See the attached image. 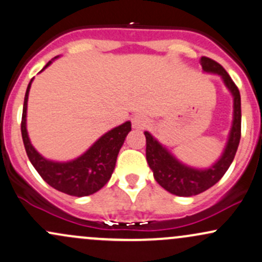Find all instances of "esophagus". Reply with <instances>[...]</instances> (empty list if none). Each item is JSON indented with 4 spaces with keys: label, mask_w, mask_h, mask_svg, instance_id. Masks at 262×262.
Wrapping results in <instances>:
<instances>
[{
    "label": "esophagus",
    "mask_w": 262,
    "mask_h": 262,
    "mask_svg": "<svg viewBox=\"0 0 262 262\" xmlns=\"http://www.w3.org/2000/svg\"><path fill=\"white\" fill-rule=\"evenodd\" d=\"M148 123H149L148 119L143 115H136L134 116V119H132V126H134L135 128H139V130H142V128L147 127Z\"/></svg>",
    "instance_id": "34e87169"
}]
</instances>
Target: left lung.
Wrapping results in <instances>:
<instances>
[{
	"label": "left lung",
	"instance_id": "obj_1",
	"mask_svg": "<svg viewBox=\"0 0 262 262\" xmlns=\"http://www.w3.org/2000/svg\"><path fill=\"white\" fill-rule=\"evenodd\" d=\"M199 61L205 72L215 73L222 76L225 85L234 96L233 127L222 158L208 169L190 168L178 162L148 132H145L147 163L149 168L154 170L155 179L164 189L179 196L201 194L219 182L233 162L242 137V100H240L239 89L218 61L208 57H202Z\"/></svg>",
	"mask_w": 262,
	"mask_h": 262
}]
</instances>
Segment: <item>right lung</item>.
<instances>
[{"label":"right lung","instance_id":"1","mask_svg":"<svg viewBox=\"0 0 262 262\" xmlns=\"http://www.w3.org/2000/svg\"><path fill=\"white\" fill-rule=\"evenodd\" d=\"M51 63L52 61H48L44 68L48 67ZM31 83L32 80L29 81L25 95L22 121H20L23 145L29 161L39 173L40 177L54 189L74 196L94 194L101 189L111 178V174L115 169L120 148L123 145L127 134L131 131V122L127 121L120 125L119 127L108 131L76 160L64 163L52 162L38 154L28 139L26 115H27V101Z\"/></svg>","mask_w":262,"mask_h":262}]
</instances>
